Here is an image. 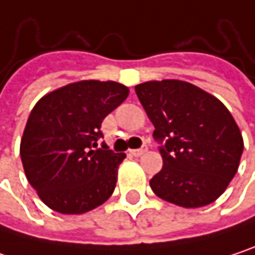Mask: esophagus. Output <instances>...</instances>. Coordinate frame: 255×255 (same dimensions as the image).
Returning a JSON list of instances; mask_svg holds the SVG:
<instances>
[{
	"mask_svg": "<svg viewBox=\"0 0 255 255\" xmlns=\"http://www.w3.org/2000/svg\"><path fill=\"white\" fill-rule=\"evenodd\" d=\"M146 152H147V147H146V146H143V147H140V149H131V150H129V153L134 155V156H141V155L146 153Z\"/></svg>",
	"mask_w": 255,
	"mask_h": 255,
	"instance_id": "esophagus-1",
	"label": "esophagus"
}]
</instances>
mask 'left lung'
I'll return each instance as SVG.
<instances>
[{"label": "left lung", "mask_w": 255, "mask_h": 255, "mask_svg": "<svg viewBox=\"0 0 255 255\" xmlns=\"http://www.w3.org/2000/svg\"><path fill=\"white\" fill-rule=\"evenodd\" d=\"M135 94L153 124L164 165L150 180L156 196L183 208L214 202L235 177L244 140L228 108L178 79L147 81Z\"/></svg>", "instance_id": "8db88e82"}]
</instances>
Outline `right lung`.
<instances>
[{
  "label": "right lung",
  "mask_w": 255,
  "mask_h": 255,
  "mask_svg": "<svg viewBox=\"0 0 255 255\" xmlns=\"http://www.w3.org/2000/svg\"><path fill=\"white\" fill-rule=\"evenodd\" d=\"M115 81L85 79L60 87L33 106L20 141L26 178L41 201L62 214H84L115 190L126 153H114L100 131L128 97Z\"/></svg>",
  "instance_id": "obj_1"
}]
</instances>
